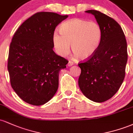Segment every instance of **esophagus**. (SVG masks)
Wrapping results in <instances>:
<instances>
[{
  "label": "esophagus",
  "mask_w": 133,
  "mask_h": 133,
  "mask_svg": "<svg viewBox=\"0 0 133 133\" xmlns=\"http://www.w3.org/2000/svg\"><path fill=\"white\" fill-rule=\"evenodd\" d=\"M74 65V62H73L72 61H69L68 64V66H72V65Z\"/></svg>",
  "instance_id": "obj_1"
}]
</instances>
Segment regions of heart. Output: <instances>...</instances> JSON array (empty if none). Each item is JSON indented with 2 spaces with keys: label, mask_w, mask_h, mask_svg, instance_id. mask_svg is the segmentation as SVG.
Here are the masks:
<instances>
[{
  "label": "heart",
  "mask_w": 133,
  "mask_h": 133,
  "mask_svg": "<svg viewBox=\"0 0 133 133\" xmlns=\"http://www.w3.org/2000/svg\"><path fill=\"white\" fill-rule=\"evenodd\" d=\"M60 33L55 31L53 43L59 55L65 56L70 51V44L74 55L82 59H89L96 53L102 39V30L97 22L74 19L64 22Z\"/></svg>",
  "instance_id": "heart-1"
}]
</instances>
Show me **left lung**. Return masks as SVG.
<instances>
[{"instance_id":"1","label":"left lung","mask_w":133,"mask_h":133,"mask_svg":"<svg viewBox=\"0 0 133 133\" xmlns=\"http://www.w3.org/2000/svg\"><path fill=\"white\" fill-rule=\"evenodd\" d=\"M92 14L102 30L98 49L78 65L81 69L78 84L83 94L92 101L103 103L118 91L125 77L127 42L121 27L115 20L95 10Z\"/></svg>"}]
</instances>
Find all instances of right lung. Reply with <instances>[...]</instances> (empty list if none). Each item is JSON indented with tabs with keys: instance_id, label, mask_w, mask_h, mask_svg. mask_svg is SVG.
Segmentation results:
<instances>
[{
	"instance_id": "1",
	"label": "right lung",
	"mask_w": 133,
	"mask_h": 133,
	"mask_svg": "<svg viewBox=\"0 0 133 133\" xmlns=\"http://www.w3.org/2000/svg\"><path fill=\"white\" fill-rule=\"evenodd\" d=\"M68 17L49 12L36 13L14 35L7 69L12 88L27 103L41 106L57 91L59 71L66 68L68 61L53 51V34Z\"/></svg>"
}]
</instances>
